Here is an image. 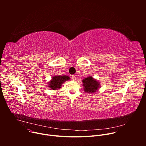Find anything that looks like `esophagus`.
I'll list each match as a JSON object with an SVG mask.
<instances>
[{
    "label": "esophagus",
    "mask_w": 146,
    "mask_h": 146,
    "mask_svg": "<svg viewBox=\"0 0 146 146\" xmlns=\"http://www.w3.org/2000/svg\"><path fill=\"white\" fill-rule=\"evenodd\" d=\"M72 80H73V81H76V76H73L72 77Z\"/></svg>",
    "instance_id": "esophagus-1"
}]
</instances>
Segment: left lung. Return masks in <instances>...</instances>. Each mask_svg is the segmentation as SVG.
Masks as SVG:
<instances>
[{
	"label": "left lung",
	"instance_id": "obj_1",
	"mask_svg": "<svg viewBox=\"0 0 146 146\" xmlns=\"http://www.w3.org/2000/svg\"><path fill=\"white\" fill-rule=\"evenodd\" d=\"M82 82L84 90L87 93L95 92L100 87L99 82L92 76L84 78L82 80Z\"/></svg>",
	"mask_w": 146,
	"mask_h": 146
}]
</instances>
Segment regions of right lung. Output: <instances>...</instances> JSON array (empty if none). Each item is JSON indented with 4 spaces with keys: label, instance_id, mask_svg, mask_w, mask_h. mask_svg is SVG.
I'll return each instance as SVG.
<instances>
[{
    "label": "right lung",
    "instance_id": "obj_1",
    "mask_svg": "<svg viewBox=\"0 0 146 146\" xmlns=\"http://www.w3.org/2000/svg\"><path fill=\"white\" fill-rule=\"evenodd\" d=\"M70 77L68 76H53L52 79L48 82V87L52 90H59L63 83L65 81L70 80Z\"/></svg>",
    "mask_w": 146,
    "mask_h": 146
}]
</instances>
